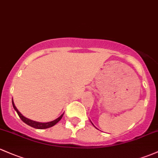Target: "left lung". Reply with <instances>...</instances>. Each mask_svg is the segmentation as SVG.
I'll use <instances>...</instances> for the list:
<instances>
[{"mask_svg":"<svg viewBox=\"0 0 158 158\" xmlns=\"http://www.w3.org/2000/svg\"><path fill=\"white\" fill-rule=\"evenodd\" d=\"M92 124H93V123H92Z\"/></svg>","mask_w":158,"mask_h":158,"instance_id":"obj_1","label":"left lung"}]
</instances>
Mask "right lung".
Wrapping results in <instances>:
<instances>
[{
	"label": "right lung",
	"instance_id": "obj_1",
	"mask_svg": "<svg viewBox=\"0 0 158 158\" xmlns=\"http://www.w3.org/2000/svg\"><path fill=\"white\" fill-rule=\"evenodd\" d=\"M12 102H13V108H14V109L16 110V111L17 112L19 117L20 118V119L23 120L24 123H26V124H28V126L34 127V128H36V129H40V130H41V129H47V128H49V127H51L52 126H54V125L56 124V123H58L59 120L62 119V116H63V114H62L61 115L59 118H57V119L52 120V121H51V122H47V123H39V122L34 121V120H31L30 119H28V118H25V117L23 116V115L18 111L17 108H16L14 103H13V101Z\"/></svg>",
	"mask_w": 158,
	"mask_h": 158
}]
</instances>
